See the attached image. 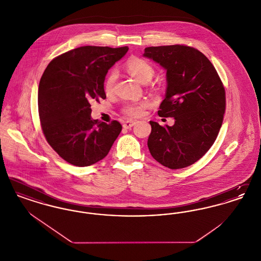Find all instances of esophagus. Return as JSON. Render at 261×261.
Here are the masks:
<instances>
[{"label": "esophagus", "instance_id": "obj_1", "mask_svg": "<svg viewBox=\"0 0 261 261\" xmlns=\"http://www.w3.org/2000/svg\"><path fill=\"white\" fill-rule=\"evenodd\" d=\"M135 123H136L135 120H126L123 123V127L125 129H130L131 127H133L135 125Z\"/></svg>", "mask_w": 261, "mask_h": 261}]
</instances>
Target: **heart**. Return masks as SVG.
I'll return each instance as SVG.
<instances>
[{
	"label": "heart",
	"instance_id": "1",
	"mask_svg": "<svg viewBox=\"0 0 261 261\" xmlns=\"http://www.w3.org/2000/svg\"><path fill=\"white\" fill-rule=\"evenodd\" d=\"M126 69L127 71L135 77L138 81L145 82L146 80H150L153 75V68L151 64L146 60L143 59H131L126 62ZM116 81V72L115 70H112L106 78L105 81V91L107 93L112 92L114 83ZM150 106L149 100H142V101H134L129 102L123 108V112L125 114L131 117H141L145 114L146 110Z\"/></svg>",
	"mask_w": 261,
	"mask_h": 261
}]
</instances>
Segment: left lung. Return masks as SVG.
Returning <instances> with one entry per match:
<instances>
[{
  "label": "left lung",
  "mask_w": 261,
  "mask_h": 261,
  "mask_svg": "<svg viewBox=\"0 0 261 261\" xmlns=\"http://www.w3.org/2000/svg\"><path fill=\"white\" fill-rule=\"evenodd\" d=\"M144 57L166 70L165 99L158 113L175 119L173 126L149 121V152L170 169L190 166L211 149L223 122L226 98L221 79L211 61L189 46L149 47Z\"/></svg>",
  "instance_id": "8db88e82"
}]
</instances>
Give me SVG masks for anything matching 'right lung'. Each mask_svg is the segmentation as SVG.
Instances as JSON below:
<instances>
[{"label":"right lung","mask_w":261,"mask_h":261,"mask_svg":"<svg viewBox=\"0 0 261 261\" xmlns=\"http://www.w3.org/2000/svg\"><path fill=\"white\" fill-rule=\"evenodd\" d=\"M128 47L84 46L66 51L49 63L38 89L43 133L65 162L79 167L106 158L122 126L93 120L91 103L106 99L105 77Z\"/></svg>","instance_id":"add662e5"}]
</instances>
